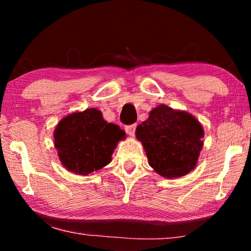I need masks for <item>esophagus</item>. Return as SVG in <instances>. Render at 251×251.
I'll return each mask as SVG.
<instances>
[{
    "label": "esophagus",
    "instance_id": "1",
    "mask_svg": "<svg viewBox=\"0 0 251 251\" xmlns=\"http://www.w3.org/2000/svg\"><path fill=\"white\" fill-rule=\"evenodd\" d=\"M125 130L126 133L128 134L129 136H134L135 135V130H136V125L133 124V125H128L125 127Z\"/></svg>",
    "mask_w": 251,
    "mask_h": 251
}]
</instances>
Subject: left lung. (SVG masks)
Returning <instances> with one entry per match:
<instances>
[{
    "instance_id": "8db88e82",
    "label": "left lung",
    "mask_w": 251,
    "mask_h": 251,
    "mask_svg": "<svg viewBox=\"0 0 251 251\" xmlns=\"http://www.w3.org/2000/svg\"><path fill=\"white\" fill-rule=\"evenodd\" d=\"M148 164L165 178L187 175L196 167L203 146V128L196 117L185 110L160 104L136 128Z\"/></svg>"
}]
</instances>
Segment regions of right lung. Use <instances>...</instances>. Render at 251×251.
Wrapping results in <instances>:
<instances>
[{
	"label": "right lung",
	"mask_w": 251,
	"mask_h": 251,
	"mask_svg": "<svg viewBox=\"0 0 251 251\" xmlns=\"http://www.w3.org/2000/svg\"><path fill=\"white\" fill-rule=\"evenodd\" d=\"M125 136L120 126L104 120L100 110L87 108L62 118L54 130V146L67 171L85 176L108 165Z\"/></svg>",
	"instance_id": "right-lung-1"
}]
</instances>
